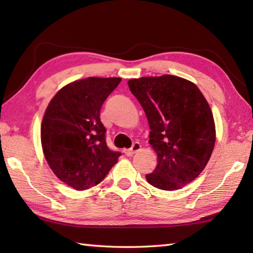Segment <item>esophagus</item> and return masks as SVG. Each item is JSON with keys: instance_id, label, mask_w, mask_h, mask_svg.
I'll list each match as a JSON object with an SVG mask.
<instances>
[{"instance_id": "obj_1", "label": "esophagus", "mask_w": 253, "mask_h": 253, "mask_svg": "<svg viewBox=\"0 0 253 253\" xmlns=\"http://www.w3.org/2000/svg\"><path fill=\"white\" fill-rule=\"evenodd\" d=\"M140 149H141V144L139 143V142H135V143L132 144V147L130 149L125 150V151H124V153H125L127 157H131V155H133L136 152L140 151Z\"/></svg>"}]
</instances>
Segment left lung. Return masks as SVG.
Returning a JSON list of instances; mask_svg holds the SVG:
<instances>
[{"label":"left lung","instance_id":"8db88e82","mask_svg":"<svg viewBox=\"0 0 253 253\" xmlns=\"http://www.w3.org/2000/svg\"><path fill=\"white\" fill-rule=\"evenodd\" d=\"M128 85L146 113L149 143L158 154L150 185L180 189L206 168L215 144V125L210 105L189 80L163 75L130 79Z\"/></svg>","mask_w":253,"mask_h":253}]
</instances>
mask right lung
I'll return each instance as SVG.
<instances>
[{
    "mask_svg": "<svg viewBox=\"0 0 253 253\" xmlns=\"http://www.w3.org/2000/svg\"><path fill=\"white\" fill-rule=\"evenodd\" d=\"M121 78L89 77L66 84L47 105L41 124V143L57 178L76 190L104 179L121 152L105 141L100 110Z\"/></svg>",
    "mask_w": 253,
    "mask_h": 253,
    "instance_id": "1",
    "label": "right lung"
}]
</instances>
